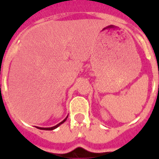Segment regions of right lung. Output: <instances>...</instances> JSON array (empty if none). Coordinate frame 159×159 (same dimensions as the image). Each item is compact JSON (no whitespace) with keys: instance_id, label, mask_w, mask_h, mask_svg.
<instances>
[{"instance_id":"add662e5","label":"right lung","mask_w":159,"mask_h":159,"mask_svg":"<svg viewBox=\"0 0 159 159\" xmlns=\"http://www.w3.org/2000/svg\"><path fill=\"white\" fill-rule=\"evenodd\" d=\"M67 117H66V118L64 119V120H63L62 121V122H60L59 124H57V125L53 126V127H50V128H41V127H37V128L39 129H43V130H53V129H54L57 128V127H58V126H59L60 125H62V123H64L65 121H66V120H67Z\"/></svg>"}]
</instances>
